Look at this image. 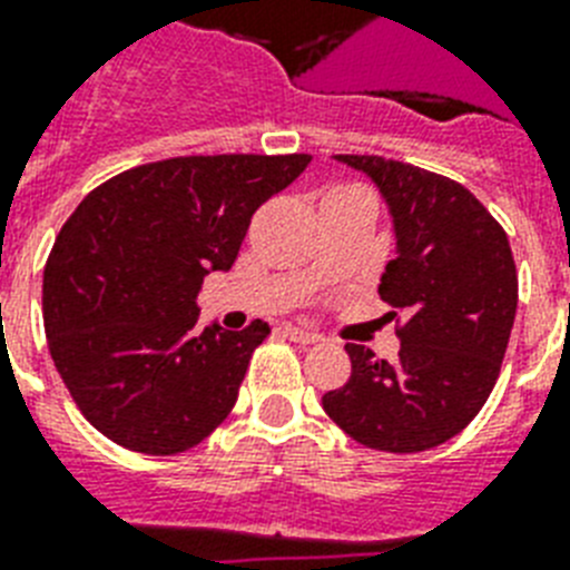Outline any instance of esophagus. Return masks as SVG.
<instances>
[{
	"label": "esophagus",
	"instance_id": "1",
	"mask_svg": "<svg viewBox=\"0 0 570 570\" xmlns=\"http://www.w3.org/2000/svg\"><path fill=\"white\" fill-rule=\"evenodd\" d=\"M284 333L293 342H301V345H316V342H322V336H318V333L304 331V327H295V325H284Z\"/></svg>",
	"mask_w": 570,
	"mask_h": 570
}]
</instances>
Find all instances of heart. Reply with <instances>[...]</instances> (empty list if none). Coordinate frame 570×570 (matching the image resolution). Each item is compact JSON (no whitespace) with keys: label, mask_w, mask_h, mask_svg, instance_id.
Returning <instances> with one entry per match:
<instances>
[{"label":"heart","mask_w":570,"mask_h":570,"mask_svg":"<svg viewBox=\"0 0 570 570\" xmlns=\"http://www.w3.org/2000/svg\"><path fill=\"white\" fill-rule=\"evenodd\" d=\"M333 196H365V193L363 189H354V187H336V189H331L325 198H333Z\"/></svg>","instance_id":"obj_1"}]
</instances>
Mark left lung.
<instances>
[{
    "label": "left lung",
    "instance_id": "obj_1",
    "mask_svg": "<svg viewBox=\"0 0 570 570\" xmlns=\"http://www.w3.org/2000/svg\"><path fill=\"white\" fill-rule=\"evenodd\" d=\"M333 160L363 173L390 207L395 257L377 293L406 322L395 363L348 342V383L322 406L360 445L428 451L456 436L494 390L518 307L510 239L456 180L374 155Z\"/></svg>",
    "mask_w": 570,
    "mask_h": 570
}]
</instances>
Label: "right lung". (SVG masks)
<instances>
[{"label":"right lung","instance_id":"add662e5","mask_svg":"<svg viewBox=\"0 0 570 570\" xmlns=\"http://www.w3.org/2000/svg\"><path fill=\"white\" fill-rule=\"evenodd\" d=\"M309 155L173 157L96 187L43 269V325L60 381L92 428L128 451L198 445L234 410L269 325L198 327V289L228 272L254 210Z\"/></svg>","mask_w":570,"mask_h":570}]
</instances>
